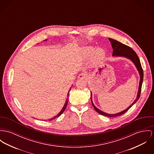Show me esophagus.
Segmentation results:
<instances>
[{"label": "esophagus", "mask_w": 154, "mask_h": 154, "mask_svg": "<svg viewBox=\"0 0 154 154\" xmlns=\"http://www.w3.org/2000/svg\"><path fill=\"white\" fill-rule=\"evenodd\" d=\"M87 77V74L85 72H82L81 74H80L78 76L79 79H85Z\"/></svg>", "instance_id": "1"}]
</instances>
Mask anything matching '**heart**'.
Here are the masks:
<instances>
[{"label":"heart","instance_id":"b5f03b06","mask_svg":"<svg viewBox=\"0 0 154 154\" xmlns=\"http://www.w3.org/2000/svg\"><path fill=\"white\" fill-rule=\"evenodd\" d=\"M94 48L93 46H87L83 48L82 49V56L85 59H88L90 57L91 54L93 53V60L94 62H98L100 60L103 59L105 56V51L103 48H97L95 51ZM94 53H93V52Z\"/></svg>","mask_w":154,"mask_h":154}]
</instances>
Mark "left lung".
<instances>
[{
	"mask_svg": "<svg viewBox=\"0 0 154 154\" xmlns=\"http://www.w3.org/2000/svg\"><path fill=\"white\" fill-rule=\"evenodd\" d=\"M109 40L110 41L111 43V46L113 49V53H112V56H119V57H124L128 58V59L131 60L135 64V67H137L138 71L139 72L140 75V84H139V88H138V91L137 94V97L135 99V100L133 102V103L130 106H128L126 109L119 112L117 114H109L106 113L100 109H98L96 106H95L94 104L93 103L92 101V93H91V103L93 104V106L94 107L95 110L99 113L102 116H106L108 117H116L120 116L122 114H124L125 112H126L131 106H132L139 99L140 94H141V87H142V82H143V70H142V66L140 63V60L139 59L138 56H137V53L135 52L132 48H131L130 47L122 44L120 42H118L117 40H116L114 39L109 38Z\"/></svg>",
	"mask_w": 154,
	"mask_h": 154,
	"instance_id": "8db88e82",
	"label": "left lung"
}]
</instances>
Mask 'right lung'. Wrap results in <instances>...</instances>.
<instances>
[{
    "instance_id": "1",
    "label": "right lung",
    "mask_w": 154,
    "mask_h": 154,
    "mask_svg": "<svg viewBox=\"0 0 154 154\" xmlns=\"http://www.w3.org/2000/svg\"><path fill=\"white\" fill-rule=\"evenodd\" d=\"M47 40V39H46ZM71 89V88H70ZM69 95V92L68 93V94H67V97ZM67 104H68V98H67V100H66V103H65V104H64V106L63 107V108H62V109L61 110V111L57 115V116H56L55 117H54L53 118H52V119H48V121H51V120H52V119H56V118H57V117H59V116H60L63 113V112L64 111V110L66 109V106H67Z\"/></svg>"
}]
</instances>
